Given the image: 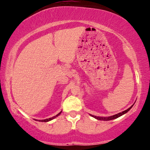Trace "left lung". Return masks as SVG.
<instances>
[{"label":"left lung","mask_w":150,"mask_h":150,"mask_svg":"<svg viewBox=\"0 0 150 150\" xmlns=\"http://www.w3.org/2000/svg\"><path fill=\"white\" fill-rule=\"evenodd\" d=\"M132 106H133V105H132ZM132 106H130V107L129 108H128V109H127V110H124V111H123V112H120V113H118V114H116V115H112V116L108 117H96V116H94V115H91V116H92V117H95L96 119H97V120H98L109 121V120H115V119L117 118V117H119L122 116V115H124V114L126 113L127 112L129 111V110H130V108L132 107Z\"/></svg>","instance_id":"left-lung-1"}]
</instances>
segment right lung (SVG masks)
I'll use <instances>...</instances> for the list:
<instances>
[{
    "label": "right lung",
    "mask_w": 150,
    "mask_h": 150,
    "mask_svg": "<svg viewBox=\"0 0 150 150\" xmlns=\"http://www.w3.org/2000/svg\"><path fill=\"white\" fill-rule=\"evenodd\" d=\"M61 112H59V113H58L57 115H55V116H54V117H50V118H48V119H46V120H40V122H49V121H50V120H53V119L54 118H55L56 117H57V116H59V115L61 114Z\"/></svg>",
    "instance_id": "obj_1"
}]
</instances>
